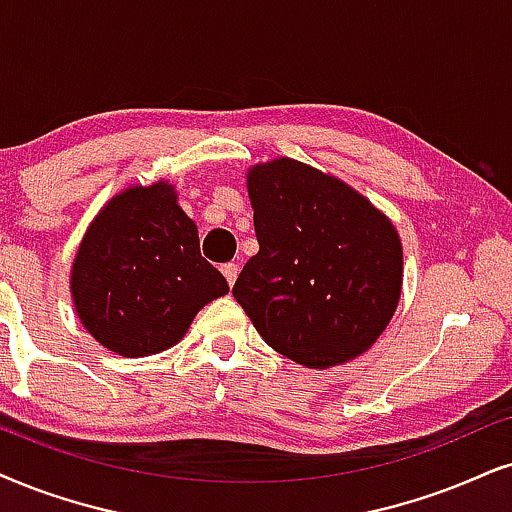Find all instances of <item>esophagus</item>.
<instances>
[{"instance_id": "34e87169", "label": "esophagus", "mask_w": 512, "mask_h": 512, "mask_svg": "<svg viewBox=\"0 0 512 512\" xmlns=\"http://www.w3.org/2000/svg\"><path fill=\"white\" fill-rule=\"evenodd\" d=\"M222 274H224V278H226V283H229V286H234L236 276H238V264H234V262L222 264Z\"/></svg>"}]
</instances>
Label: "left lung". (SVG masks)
<instances>
[{
	"mask_svg": "<svg viewBox=\"0 0 512 512\" xmlns=\"http://www.w3.org/2000/svg\"><path fill=\"white\" fill-rule=\"evenodd\" d=\"M260 250L234 297L269 347L307 368L364 354L401 295L397 229L345 181L293 158L248 170Z\"/></svg>",
	"mask_w": 512,
	"mask_h": 512,
	"instance_id": "left-lung-1",
	"label": "left lung"
}]
</instances>
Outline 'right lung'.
<instances>
[{
    "label": "right lung",
    "instance_id": "add662e5",
    "mask_svg": "<svg viewBox=\"0 0 512 512\" xmlns=\"http://www.w3.org/2000/svg\"><path fill=\"white\" fill-rule=\"evenodd\" d=\"M70 293L82 326L120 357L177 345L229 283L200 257L198 229L167 181L129 186L106 203L77 248Z\"/></svg>",
    "mask_w": 512,
    "mask_h": 512
}]
</instances>
